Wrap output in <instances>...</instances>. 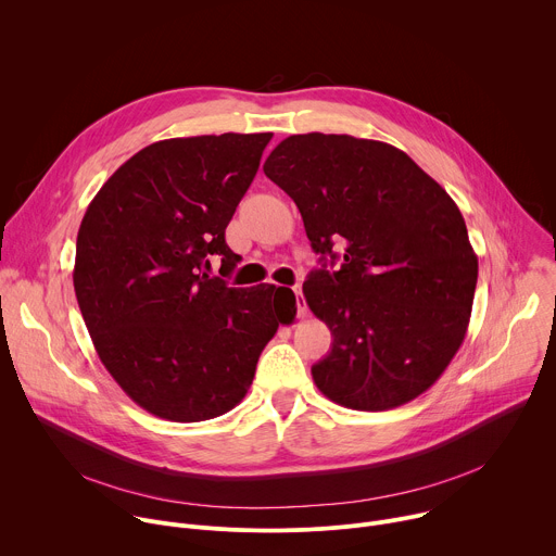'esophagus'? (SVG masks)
<instances>
[{"label": "esophagus", "mask_w": 556, "mask_h": 556, "mask_svg": "<svg viewBox=\"0 0 556 556\" xmlns=\"http://www.w3.org/2000/svg\"><path fill=\"white\" fill-rule=\"evenodd\" d=\"M292 290H294V296H296V314L303 319V316L307 314V303H305V299H303V290H301L299 283H296Z\"/></svg>", "instance_id": "1"}]
</instances>
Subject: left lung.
<instances>
[{
	"label": "left lung",
	"mask_w": 556,
	"mask_h": 556,
	"mask_svg": "<svg viewBox=\"0 0 556 556\" xmlns=\"http://www.w3.org/2000/svg\"><path fill=\"white\" fill-rule=\"evenodd\" d=\"M264 174L294 200L321 262L345 247L339 270L324 264L303 283L334 337L312 365L316 387L356 412L418 399L459 350L478 283L457 204L405 151L348 134L290 136Z\"/></svg>",
	"instance_id": "1"
}]
</instances>
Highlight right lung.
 Masks as SVG:
<instances>
[{
	"instance_id": "1",
	"label": "right lung",
	"mask_w": 556,
	"mask_h": 556,
	"mask_svg": "<svg viewBox=\"0 0 556 556\" xmlns=\"http://www.w3.org/2000/svg\"><path fill=\"white\" fill-rule=\"evenodd\" d=\"M273 134L169 138L131 155L90 202L74 292L101 363L144 412L200 422L247 395L262 350L296 312L290 288H228L224 230Z\"/></svg>"
}]
</instances>
